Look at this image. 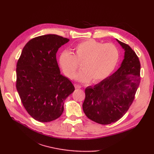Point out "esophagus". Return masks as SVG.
Segmentation results:
<instances>
[{"mask_svg": "<svg viewBox=\"0 0 154 154\" xmlns=\"http://www.w3.org/2000/svg\"><path fill=\"white\" fill-rule=\"evenodd\" d=\"M74 85H75V87L76 88V89H81V85H78V84H74Z\"/></svg>", "mask_w": 154, "mask_h": 154, "instance_id": "obj_1", "label": "esophagus"}]
</instances>
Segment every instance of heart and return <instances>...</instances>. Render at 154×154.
I'll return each instance as SVG.
<instances>
[{
  "label": "heart",
  "instance_id": "b5f03b06",
  "mask_svg": "<svg viewBox=\"0 0 154 154\" xmlns=\"http://www.w3.org/2000/svg\"><path fill=\"white\" fill-rule=\"evenodd\" d=\"M120 60L119 49L113 44H104L93 39L75 45L73 54L64 51L59 63L64 73L73 78L81 64L83 70L77 75L78 81L97 83L106 79L115 69Z\"/></svg>",
  "mask_w": 154,
  "mask_h": 154
}]
</instances>
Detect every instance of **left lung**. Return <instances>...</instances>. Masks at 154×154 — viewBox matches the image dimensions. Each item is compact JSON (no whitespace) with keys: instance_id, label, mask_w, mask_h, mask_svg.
Here are the masks:
<instances>
[{"instance_id":"left-lung-1","label":"left lung","mask_w":154,"mask_h":154,"mask_svg":"<svg viewBox=\"0 0 154 154\" xmlns=\"http://www.w3.org/2000/svg\"><path fill=\"white\" fill-rule=\"evenodd\" d=\"M116 40L125 50L120 67L85 91L84 112L89 119L100 124L115 122L126 114L134 100L141 80L138 55L128 45Z\"/></svg>"}]
</instances>
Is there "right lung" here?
I'll use <instances>...</instances> for the list:
<instances>
[{"mask_svg":"<svg viewBox=\"0 0 154 154\" xmlns=\"http://www.w3.org/2000/svg\"><path fill=\"white\" fill-rule=\"evenodd\" d=\"M69 39L56 34L32 38L16 65V89L30 115L41 122L58 119L66 98L73 92L71 81L60 74L56 53Z\"/></svg>","mask_w":154,"mask_h":154,"instance_id":"obj_1","label":"right lung"}]
</instances>
